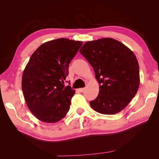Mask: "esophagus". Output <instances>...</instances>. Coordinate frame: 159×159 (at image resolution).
Segmentation results:
<instances>
[{
  "label": "esophagus",
  "mask_w": 159,
  "mask_h": 159,
  "mask_svg": "<svg viewBox=\"0 0 159 159\" xmlns=\"http://www.w3.org/2000/svg\"><path fill=\"white\" fill-rule=\"evenodd\" d=\"M78 91H80V92H84V91H85V88H80V89H78Z\"/></svg>",
  "instance_id": "esophagus-1"
}]
</instances>
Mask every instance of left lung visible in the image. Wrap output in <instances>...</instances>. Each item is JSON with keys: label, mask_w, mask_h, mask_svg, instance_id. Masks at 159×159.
Here are the masks:
<instances>
[{"label": "left lung", "mask_w": 159, "mask_h": 159, "mask_svg": "<svg viewBox=\"0 0 159 159\" xmlns=\"http://www.w3.org/2000/svg\"><path fill=\"white\" fill-rule=\"evenodd\" d=\"M80 52L93 67L99 84L98 97L89 102L91 108L99 113L113 115L126 107L140 84L134 53L111 38L86 42Z\"/></svg>", "instance_id": "obj_1"}]
</instances>
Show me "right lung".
Returning a JSON list of instances; mask_svg holds the SVG:
<instances>
[{
	"label": "right lung",
	"mask_w": 159,
	"mask_h": 159,
	"mask_svg": "<svg viewBox=\"0 0 159 159\" xmlns=\"http://www.w3.org/2000/svg\"><path fill=\"white\" fill-rule=\"evenodd\" d=\"M81 45V41L59 38L42 44L31 56L23 71L22 89L28 109L40 121L56 123L68 113L75 91L64 81Z\"/></svg>",
	"instance_id": "1"
}]
</instances>
